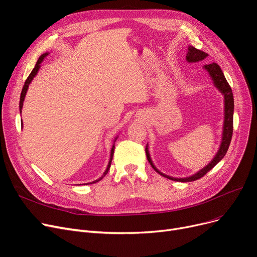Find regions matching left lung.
Instances as JSON below:
<instances>
[{
	"label": "left lung",
	"mask_w": 257,
	"mask_h": 257,
	"mask_svg": "<svg viewBox=\"0 0 257 257\" xmlns=\"http://www.w3.org/2000/svg\"><path fill=\"white\" fill-rule=\"evenodd\" d=\"M208 54L198 50L194 47L188 48V53L186 54V60L188 62H198L203 60L204 58L207 57ZM204 69L206 71L209 72L214 85L217 86L221 92L224 94V99H225V120H224V130H223V139H222V144L220 147V150L215 155V157L211 160V163L209 165H207L204 169H202L201 171H199L197 174L193 175V176L188 177V178H173L170 176H167V175L160 173L152 164V160L150 158V154L148 152V148H146V154H147V158L148 161H149L151 167L160 175H163L164 177L169 178L171 180L174 181H181V182H190V181H195L197 179H200L201 177H203L204 175L209 172L215 165H217L219 161H221L223 159V157L225 156V154L228 151L229 145L231 143V139H232V133H233V109H234V102H233V94H232V90L230 85L228 84L227 80L221 70V67L217 64V63H211V64H205Z\"/></svg>",
	"instance_id": "left-lung-1"
}]
</instances>
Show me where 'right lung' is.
Returning a JSON list of instances; mask_svg holds the SVG:
<instances>
[{"mask_svg": "<svg viewBox=\"0 0 257 257\" xmlns=\"http://www.w3.org/2000/svg\"><path fill=\"white\" fill-rule=\"evenodd\" d=\"M48 56V53H45V54H43L42 56H40L39 58H38V60H37V62H36V64H35V66H34V69L32 70V72H31V74L29 75V77L27 78V80L25 81V84H24V87H23V89H22V93H21V100H20V111L22 112V108H23V102H24V99H25V96H26V92H27V89H28V86H29V84H30V82L32 81V79L35 77V75L37 74V72H38V70H39V67H40V63H42V61L44 60V58H46ZM22 125H23V123H22ZM113 152H114V145L112 146V148H111V153H110V160H109V163H108V166H107V169H106V171L104 172V174H103V176L101 177V178H99L98 180H96V181H93V182H90V183H96V182H98V181H100L105 175L108 173V171H109V168H110V165H111V160H112V156H113ZM90 183H87V184H90Z\"/></svg>", "mask_w": 257, "mask_h": 257, "instance_id": "add662e5", "label": "right lung"}]
</instances>
